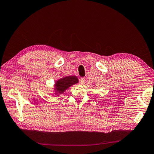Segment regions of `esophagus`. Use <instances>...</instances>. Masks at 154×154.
Listing matches in <instances>:
<instances>
[{"label":"esophagus","mask_w":154,"mask_h":154,"mask_svg":"<svg viewBox=\"0 0 154 154\" xmlns=\"http://www.w3.org/2000/svg\"><path fill=\"white\" fill-rule=\"evenodd\" d=\"M80 82L81 84H83V83H84L85 82V78H82L80 80Z\"/></svg>","instance_id":"34e87169"}]
</instances>
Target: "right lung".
I'll return each mask as SVG.
<instances>
[{
  "instance_id": "obj_1",
  "label": "right lung",
  "mask_w": 154,
  "mask_h": 154,
  "mask_svg": "<svg viewBox=\"0 0 154 154\" xmlns=\"http://www.w3.org/2000/svg\"><path fill=\"white\" fill-rule=\"evenodd\" d=\"M78 82V79L75 76H63L58 79L54 84V94L56 96H59L60 94H63V92L70 87L76 84Z\"/></svg>"
}]
</instances>
